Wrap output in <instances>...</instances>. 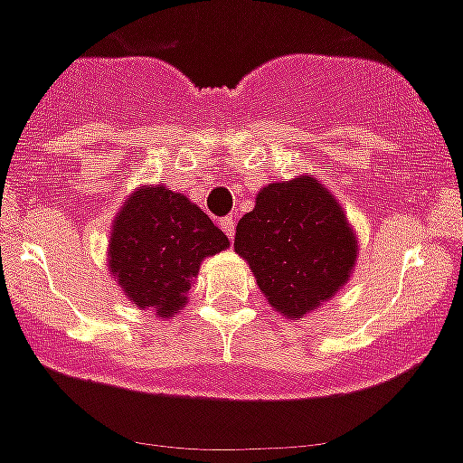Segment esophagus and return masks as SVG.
Masks as SVG:
<instances>
[{
    "label": "esophagus",
    "instance_id": "esophagus-1",
    "mask_svg": "<svg viewBox=\"0 0 463 463\" xmlns=\"http://www.w3.org/2000/svg\"><path fill=\"white\" fill-rule=\"evenodd\" d=\"M221 228H223V232L228 235V240L235 238V219H232V216H228V219L221 221Z\"/></svg>",
    "mask_w": 463,
    "mask_h": 463
}]
</instances>
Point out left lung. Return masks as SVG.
<instances>
[{
  "label": "left lung",
  "mask_w": 463,
  "mask_h": 463,
  "mask_svg": "<svg viewBox=\"0 0 463 463\" xmlns=\"http://www.w3.org/2000/svg\"><path fill=\"white\" fill-rule=\"evenodd\" d=\"M235 251L280 317L299 321L347 285L359 238L340 202L314 175L269 183L235 228Z\"/></svg>",
  "instance_id": "obj_1"
}]
</instances>
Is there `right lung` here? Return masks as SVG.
Segmentation results:
<instances>
[{
  "instance_id": "right-lung-1",
  "label": "right lung",
  "mask_w": 463,
  "mask_h": 463,
  "mask_svg": "<svg viewBox=\"0 0 463 463\" xmlns=\"http://www.w3.org/2000/svg\"><path fill=\"white\" fill-rule=\"evenodd\" d=\"M228 247L223 231L185 194L140 185L111 223L107 261L128 302L171 318L187 304L202 261Z\"/></svg>"
}]
</instances>
